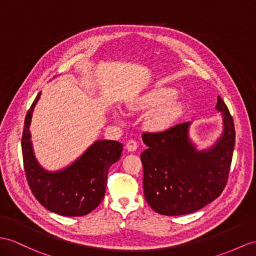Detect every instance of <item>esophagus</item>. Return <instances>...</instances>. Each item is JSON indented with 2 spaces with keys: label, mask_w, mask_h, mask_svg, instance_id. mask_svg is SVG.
Here are the masks:
<instances>
[{
  "label": "esophagus",
  "mask_w": 256,
  "mask_h": 256,
  "mask_svg": "<svg viewBox=\"0 0 256 256\" xmlns=\"http://www.w3.org/2000/svg\"><path fill=\"white\" fill-rule=\"evenodd\" d=\"M126 148H127V150H128L129 152H134L136 150V148H138V143H136L134 140L130 139V140H128V142H127Z\"/></svg>",
  "instance_id": "1"
}]
</instances>
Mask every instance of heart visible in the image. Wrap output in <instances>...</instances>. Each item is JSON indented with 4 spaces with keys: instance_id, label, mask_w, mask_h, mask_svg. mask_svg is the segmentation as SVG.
Listing matches in <instances>:
<instances>
[{
    "instance_id": "obj_1",
    "label": "heart",
    "mask_w": 256,
    "mask_h": 256,
    "mask_svg": "<svg viewBox=\"0 0 256 256\" xmlns=\"http://www.w3.org/2000/svg\"><path fill=\"white\" fill-rule=\"evenodd\" d=\"M176 90L167 86H155L146 94L140 96L132 104V110H144L151 112L146 124L155 132H162L170 129L182 113L184 105L175 98Z\"/></svg>"
}]
</instances>
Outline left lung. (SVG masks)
Instances as JSON below:
<instances>
[{
	"label": "left lung",
	"instance_id": "obj_1",
	"mask_svg": "<svg viewBox=\"0 0 256 256\" xmlns=\"http://www.w3.org/2000/svg\"><path fill=\"white\" fill-rule=\"evenodd\" d=\"M224 132L213 146L198 151L189 136L190 122L162 132H144L148 146L141 153L144 198L156 213L186 215L213 202L225 189L232 165L236 132L232 115L220 96Z\"/></svg>",
	"mask_w": 256,
	"mask_h": 256
}]
</instances>
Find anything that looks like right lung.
<instances>
[{
    "label": "right lung",
    "mask_w": 256,
    "mask_h": 256,
    "mask_svg": "<svg viewBox=\"0 0 256 256\" xmlns=\"http://www.w3.org/2000/svg\"><path fill=\"white\" fill-rule=\"evenodd\" d=\"M38 93L24 120L22 136L24 168L30 190L41 205L62 216H84L96 210L105 196L108 172L120 158L122 144L113 140H98L64 170L48 172L36 160L30 124Z\"/></svg>",
    "instance_id": "add662e5"
}]
</instances>
